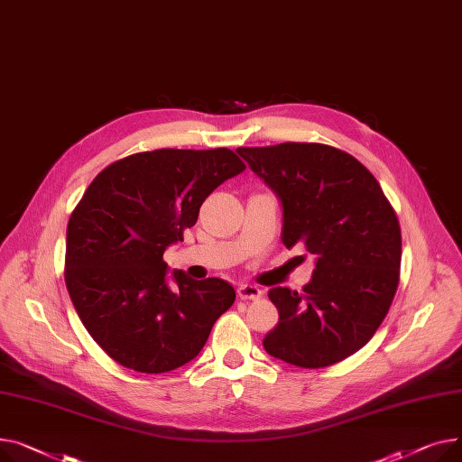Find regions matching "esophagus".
Masks as SVG:
<instances>
[{
	"label": "esophagus",
	"instance_id": "34e87169",
	"mask_svg": "<svg viewBox=\"0 0 462 462\" xmlns=\"http://www.w3.org/2000/svg\"><path fill=\"white\" fill-rule=\"evenodd\" d=\"M236 294L240 300H259V298L263 296V291L254 285H240L236 289Z\"/></svg>",
	"mask_w": 462,
	"mask_h": 462
}]
</instances>
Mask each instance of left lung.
Here are the masks:
<instances>
[{
    "instance_id": "1",
    "label": "left lung",
    "mask_w": 462,
    "mask_h": 462,
    "mask_svg": "<svg viewBox=\"0 0 462 462\" xmlns=\"http://www.w3.org/2000/svg\"><path fill=\"white\" fill-rule=\"evenodd\" d=\"M283 205L282 240L317 255L304 291L274 287L280 322L263 346L304 369L334 365L381 327L399 285L401 227L373 173L324 143L238 147Z\"/></svg>"
}]
</instances>
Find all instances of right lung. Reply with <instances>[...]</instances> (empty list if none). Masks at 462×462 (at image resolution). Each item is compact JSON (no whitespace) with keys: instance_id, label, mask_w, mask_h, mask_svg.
<instances>
[{"instance_id":"add662e5","label":"right lung","mask_w":462,"mask_h":462,"mask_svg":"<svg viewBox=\"0 0 462 462\" xmlns=\"http://www.w3.org/2000/svg\"><path fill=\"white\" fill-rule=\"evenodd\" d=\"M246 164L226 147L156 149L104 168L70 214L65 283L89 336L119 365L158 374L194 360L235 289L218 278L166 282L164 252Z\"/></svg>"}]
</instances>
